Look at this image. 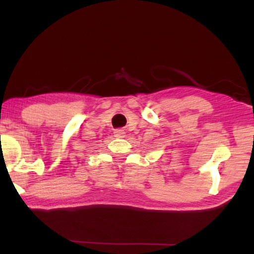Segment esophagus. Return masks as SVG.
Masks as SVG:
<instances>
[{
	"label": "esophagus",
	"mask_w": 254,
	"mask_h": 254,
	"mask_svg": "<svg viewBox=\"0 0 254 254\" xmlns=\"http://www.w3.org/2000/svg\"><path fill=\"white\" fill-rule=\"evenodd\" d=\"M125 130H123V129H117V130H114V136L116 137H119V138H121V137H125Z\"/></svg>",
	"instance_id": "obj_1"
}]
</instances>
